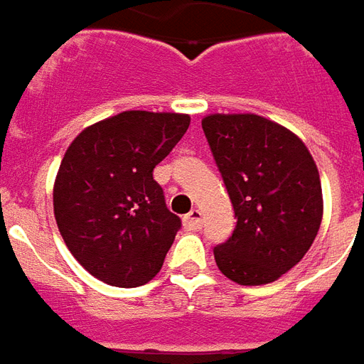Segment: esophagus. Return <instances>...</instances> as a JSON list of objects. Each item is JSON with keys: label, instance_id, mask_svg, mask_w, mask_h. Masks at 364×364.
I'll return each instance as SVG.
<instances>
[{"label": "esophagus", "instance_id": "esophagus-1", "mask_svg": "<svg viewBox=\"0 0 364 364\" xmlns=\"http://www.w3.org/2000/svg\"><path fill=\"white\" fill-rule=\"evenodd\" d=\"M203 225V219H202V211L200 210H192L188 213L186 218H184V228L186 229H202Z\"/></svg>", "mask_w": 364, "mask_h": 364}]
</instances>
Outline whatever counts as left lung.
I'll use <instances>...</instances> for the list:
<instances>
[{"label":"left lung","instance_id":"8db88e82","mask_svg":"<svg viewBox=\"0 0 364 364\" xmlns=\"http://www.w3.org/2000/svg\"><path fill=\"white\" fill-rule=\"evenodd\" d=\"M235 210V229L213 249L237 284L274 282L310 251L323 218L321 182L308 146L290 129L255 113L202 119Z\"/></svg>","mask_w":364,"mask_h":364}]
</instances>
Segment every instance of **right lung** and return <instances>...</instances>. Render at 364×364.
Instances as JSON below:
<instances>
[{
	"instance_id": "1",
	"label": "right lung",
	"mask_w": 364,
	"mask_h": 364,
	"mask_svg": "<svg viewBox=\"0 0 364 364\" xmlns=\"http://www.w3.org/2000/svg\"><path fill=\"white\" fill-rule=\"evenodd\" d=\"M190 125L186 113L123 112L66 149L54 180L56 225L68 251L105 284L153 280L180 229L153 170Z\"/></svg>"
}]
</instances>
